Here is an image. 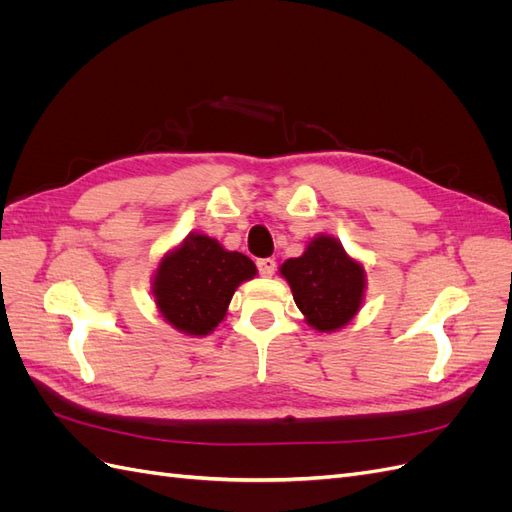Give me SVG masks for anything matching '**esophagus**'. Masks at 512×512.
Listing matches in <instances>:
<instances>
[{
    "label": "esophagus",
    "mask_w": 512,
    "mask_h": 512,
    "mask_svg": "<svg viewBox=\"0 0 512 512\" xmlns=\"http://www.w3.org/2000/svg\"><path fill=\"white\" fill-rule=\"evenodd\" d=\"M256 267H258V273L262 275V277H269V275H273L275 273V260L273 258H260V260H256Z\"/></svg>",
    "instance_id": "1"
}]
</instances>
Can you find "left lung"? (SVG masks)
<instances>
[{"label":"left lung","mask_w":512,"mask_h":512,"mask_svg":"<svg viewBox=\"0 0 512 512\" xmlns=\"http://www.w3.org/2000/svg\"><path fill=\"white\" fill-rule=\"evenodd\" d=\"M294 303L316 331L342 329L359 312L365 271L333 237H316L299 258L282 265Z\"/></svg>","instance_id":"left-lung-1"}]
</instances>
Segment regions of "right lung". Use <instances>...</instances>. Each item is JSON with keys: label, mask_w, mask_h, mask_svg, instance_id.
Here are the masks:
<instances>
[{"label": "right lung", "mask_w": 512, "mask_h": 512, "mask_svg": "<svg viewBox=\"0 0 512 512\" xmlns=\"http://www.w3.org/2000/svg\"><path fill=\"white\" fill-rule=\"evenodd\" d=\"M256 275L254 262L205 235H190L162 258L153 294L162 316L188 335H207L224 320L237 286Z\"/></svg>", "instance_id": "add662e5"}]
</instances>
